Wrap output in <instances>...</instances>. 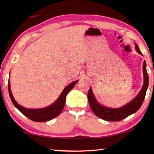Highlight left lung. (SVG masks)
Wrapping results in <instances>:
<instances>
[{"mask_svg":"<svg viewBox=\"0 0 154 154\" xmlns=\"http://www.w3.org/2000/svg\"><path fill=\"white\" fill-rule=\"evenodd\" d=\"M135 49H136L138 53L143 55L137 44H135ZM143 72L144 82H143L142 89L140 90L139 93L133 100L121 108H109L106 106L100 105L96 100L94 96L92 88H90L88 92V98L90 106L94 113L98 118L103 119L104 120L109 122H118L137 112L142 105L145 97L148 85H149V77H148L147 69H146L145 61L143 62Z\"/></svg>","mask_w":154,"mask_h":154,"instance_id":"obj_1","label":"left lung"}]
</instances>
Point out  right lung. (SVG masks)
Segmentation results:
<instances>
[{
  "mask_svg": "<svg viewBox=\"0 0 154 154\" xmlns=\"http://www.w3.org/2000/svg\"><path fill=\"white\" fill-rule=\"evenodd\" d=\"M78 82V81H75L70 83L69 85L64 88L61 93L60 96L57 99L55 103L52 104L48 107L43 109H26L20 105L14 98L12 95L11 88H10V82H8V88H9V94L10 98L12 101L14 105L19 110L21 113H23L25 116L32 121L36 122H47L51 119L55 118L56 117L60 114L64 109L65 105V101H66V96L70 91H71L75 85Z\"/></svg>",
  "mask_w": 154,
  "mask_h": 154,
  "instance_id": "right-lung-1",
  "label": "right lung"
}]
</instances>
